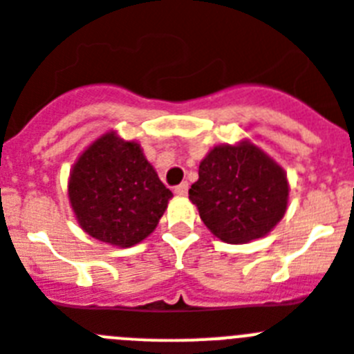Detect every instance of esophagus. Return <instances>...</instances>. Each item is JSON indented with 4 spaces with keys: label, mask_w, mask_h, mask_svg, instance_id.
<instances>
[{
    "label": "esophagus",
    "mask_w": 354,
    "mask_h": 354,
    "mask_svg": "<svg viewBox=\"0 0 354 354\" xmlns=\"http://www.w3.org/2000/svg\"><path fill=\"white\" fill-rule=\"evenodd\" d=\"M187 192H189V183H187V181H183V183L174 187V194H176V196H187Z\"/></svg>",
    "instance_id": "1"
}]
</instances>
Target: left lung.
I'll return each instance as SVG.
<instances>
[{
  "label": "left lung",
  "mask_w": 354,
  "mask_h": 354,
  "mask_svg": "<svg viewBox=\"0 0 354 354\" xmlns=\"http://www.w3.org/2000/svg\"><path fill=\"white\" fill-rule=\"evenodd\" d=\"M288 197L284 169L250 141L215 146L189 190L201 221L225 243L268 234L284 216Z\"/></svg>",
  "instance_id": "obj_1"
}]
</instances>
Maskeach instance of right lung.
Returning <instances> with one entry per match:
<instances>
[{"instance_id":"1","label":"right lung","mask_w":354,"mask_h":354,"mask_svg":"<svg viewBox=\"0 0 354 354\" xmlns=\"http://www.w3.org/2000/svg\"><path fill=\"white\" fill-rule=\"evenodd\" d=\"M173 197L146 160L141 145L107 132L70 171L68 199L82 231L116 247L149 236Z\"/></svg>"}]
</instances>
